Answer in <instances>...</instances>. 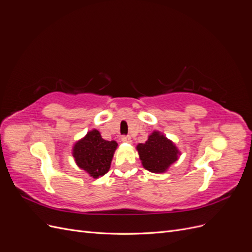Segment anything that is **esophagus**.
<instances>
[{"label":"esophagus","instance_id":"1","mask_svg":"<svg viewBox=\"0 0 252 252\" xmlns=\"http://www.w3.org/2000/svg\"><path fill=\"white\" fill-rule=\"evenodd\" d=\"M122 142L131 143V138L129 135H124V136H122Z\"/></svg>","mask_w":252,"mask_h":252}]
</instances>
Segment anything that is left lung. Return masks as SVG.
I'll use <instances>...</instances> for the list:
<instances>
[{"label": "left lung", "mask_w": 252, "mask_h": 252, "mask_svg": "<svg viewBox=\"0 0 252 252\" xmlns=\"http://www.w3.org/2000/svg\"><path fill=\"white\" fill-rule=\"evenodd\" d=\"M143 167L150 172L162 173L179 158L180 151L161 132L154 131L144 144L136 146Z\"/></svg>", "instance_id": "1"}]
</instances>
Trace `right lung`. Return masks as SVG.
Listing matches in <instances>:
<instances>
[{
    "mask_svg": "<svg viewBox=\"0 0 252 252\" xmlns=\"http://www.w3.org/2000/svg\"><path fill=\"white\" fill-rule=\"evenodd\" d=\"M117 147L116 141L104 140L101 133L94 129L74 144L72 156L81 169L97 179L108 172Z\"/></svg>",
    "mask_w": 252,
    "mask_h": 252,
    "instance_id": "add662e5",
    "label": "right lung"
}]
</instances>
